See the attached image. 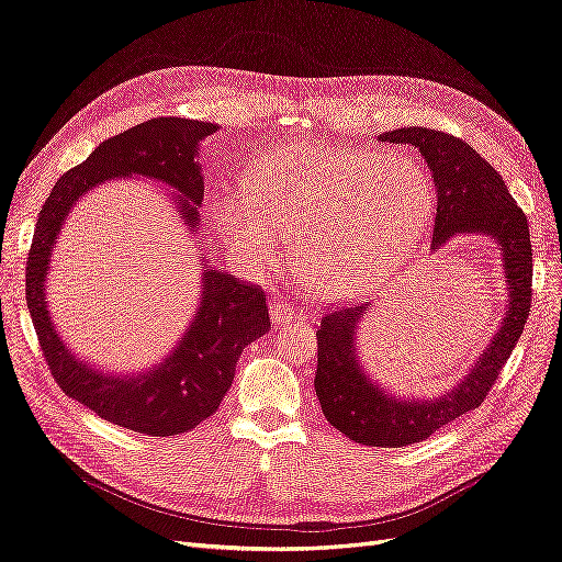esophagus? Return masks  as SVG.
<instances>
[{"label":"esophagus","instance_id":"esophagus-1","mask_svg":"<svg viewBox=\"0 0 562 562\" xmlns=\"http://www.w3.org/2000/svg\"><path fill=\"white\" fill-rule=\"evenodd\" d=\"M270 319H273L276 326H284V324H303V317L299 313H294L292 305H286L284 301H276L270 303Z\"/></svg>","mask_w":562,"mask_h":562}]
</instances>
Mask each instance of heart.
<instances>
[{
  "label": "heart",
  "mask_w": 562,
  "mask_h": 562,
  "mask_svg": "<svg viewBox=\"0 0 562 562\" xmlns=\"http://www.w3.org/2000/svg\"><path fill=\"white\" fill-rule=\"evenodd\" d=\"M432 203V182L412 157L303 140L263 157L247 194L220 190L211 222L247 268L273 261L282 234H296L299 276L319 294L349 299L396 268Z\"/></svg>",
  "instance_id": "obj_1"
}]
</instances>
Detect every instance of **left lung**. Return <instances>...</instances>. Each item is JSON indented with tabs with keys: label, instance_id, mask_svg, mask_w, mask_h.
Instances as JSON below:
<instances>
[{
	"label": "left lung",
	"instance_id": "1",
	"mask_svg": "<svg viewBox=\"0 0 562 562\" xmlns=\"http://www.w3.org/2000/svg\"><path fill=\"white\" fill-rule=\"evenodd\" d=\"M378 140L412 145L428 164L438 194L430 252L459 236H486L501 252L507 284L505 317L495 336L468 375L435 398L389 393L366 370L357 330L372 305L334 310L322 319L315 391L326 422L366 447H407L484 403L530 315L532 247L528 220L505 180L468 143L426 127L391 130Z\"/></svg>",
	"mask_w": 562,
	"mask_h": 562
}]
</instances>
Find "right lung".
Segmentation results:
<instances>
[{
	"instance_id": "obj_1",
	"label": "right lung",
	"mask_w": 562,
	"mask_h": 562,
	"mask_svg": "<svg viewBox=\"0 0 562 562\" xmlns=\"http://www.w3.org/2000/svg\"><path fill=\"white\" fill-rule=\"evenodd\" d=\"M215 122L155 117L109 138L61 176L38 213L27 259V307L53 378L69 398L97 417L136 432L166 438L196 428L232 389L240 351L268 334L270 319L259 286H247L201 257L196 313L161 361L145 370L109 372L88 363L61 340L48 307L53 249L80 196L109 180L145 178L176 194L187 234L199 232L203 173L201 143Z\"/></svg>"
}]
</instances>
